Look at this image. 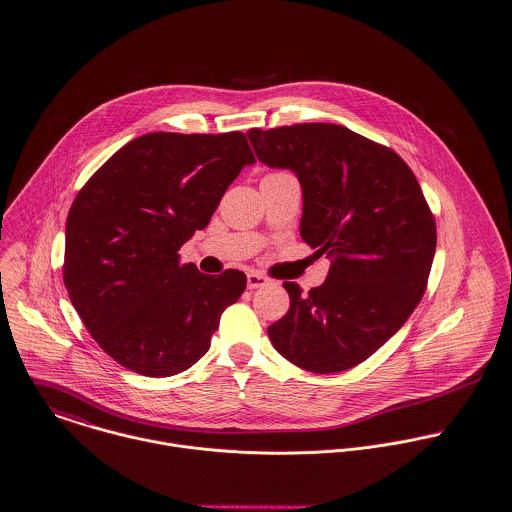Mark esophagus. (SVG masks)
<instances>
[{
    "instance_id": "obj_1",
    "label": "esophagus",
    "mask_w": 512,
    "mask_h": 512,
    "mask_svg": "<svg viewBox=\"0 0 512 512\" xmlns=\"http://www.w3.org/2000/svg\"><path fill=\"white\" fill-rule=\"evenodd\" d=\"M267 283H269V279H267L265 275L255 273V271L247 273V289H249V291H253V289H261V287H265Z\"/></svg>"
}]
</instances>
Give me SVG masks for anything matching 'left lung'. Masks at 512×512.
I'll list each match as a JSON object with an SVG mask.
<instances>
[{
    "mask_svg": "<svg viewBox=\"0 0 512 512\" xmlns=\"http://www.w3.org/2000/svg\"><path fill=\"white\" fill-rule=\"evenodd\" d=\"M257 158L303 186L301 237L330 257L328 277L303 295L283 283L289 312L267 328L295 366L332 374L388 342L421 301L437 243L435 219L408 164L340 124L305 122L247 132Z\"/></svg>",
    "mask_w": 512,
    "mask_h": 512,
    "instance_id": "1",
    "label": "left lung"
}]
</instances>
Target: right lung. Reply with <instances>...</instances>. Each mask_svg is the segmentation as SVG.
Listing matches in <instances>:
<instances>
[{"mask_svg": "<svg viewBox=\"0 0 512 512\" xmlns=\"http://www.w3.org/2000/svg\"><path fill=\"white\" fill-rule=\"evenodd\" d=\"M255 156L243 132H152L114 152L69 209L63 281L83 324L120 366L166 378L209 348L247 277L204 275L180 247L209 223Z\"/></svg>", "mask_w": 512, "mask_h": 512, "instance_id": "1", "label": "right lung"}]
</instances>
